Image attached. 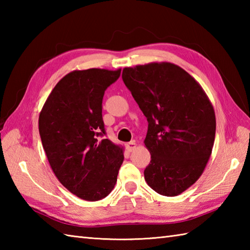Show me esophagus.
<instances>
[{
  "label": "esophagus",
  "instance_id": "obj_1",
  "mask_svg": "<svg viewBox=\"0 0 250 250\" xmlns=\"http://www.w3.org/2000/svg\"><path fill=\"white\" fill-rule=\"evenodd\" d=\"M125 146H126V149H128L129 151H132V150H134V149H135L136 144H135V142H134V141H131V142H130V143H128V144H126Z\"/></svg>",
  "mask_w": 250,
  "mask_h": 250
}]
</instances>
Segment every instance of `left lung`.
Wrapping results in <instances>:
<instances>
[{
    "label": "left lung",
    "mask_w": 250,
    "mask_h": 250,
    "mask_svg": "<svg viewBox=\"0 0 250 250\" xmlns=\"http://www.w3.org/2000/svg\"><path fill=\"white\" fill-rule=\"evenodd\" d=\"M122 81L148 121L146 183L159 194L183 193L200 178L213 150L216 117L208 97L169 62L125 67Z\"/></svg>",
    "instance_id": "8db88e82"
}]
</instances>
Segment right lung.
<instances>
[{
	"label": "right lung",
	"instance_id": "add662e5",
	"mask_svg": "<svg viewBox=\"0 0 250 250\" xmlns=\"http://www.w3.org/2000/svg\"><path fill=\"white\" fill-rule=\"evenodd\" d=\"M120 72L89 68L66 74L40 114V135L52 171L70 192L86 201L111 192L124 162V147L99 139L105 134L104 92Z\"/></svg>",
	"mask_w": 250,
	"mask_h": 250
}]
</instances>
